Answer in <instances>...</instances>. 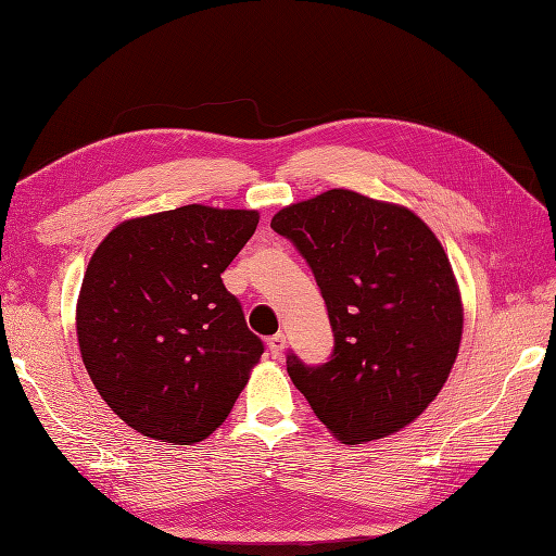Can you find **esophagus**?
I'll use <instances>...</instances> for the list:
<instances>
[{"label": "esophagus", "instance_id": "obj_1", "mask_svg": "<svg viewBox=\"0 0 556 556\" xmlns=\"http://www.w3.org/2000/svg\"><path fill=\"white\" fill-rule=\"evenodd\" d=\"M266 345H268V350H271V355L276 357V359H280L282 357V352H285V333H276V336H268L266 339Z\"/></svg>", "mask_w": 556, "mask_h": 556}]
</instances>
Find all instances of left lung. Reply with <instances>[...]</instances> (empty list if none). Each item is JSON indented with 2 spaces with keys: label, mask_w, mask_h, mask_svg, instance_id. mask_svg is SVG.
<instances>
[{
  "label": "left lung",
  "mask_w": 556,
  "mask_h": 556,
  "mask_svg": "<svg viewBox=\"0 0 556 556\" xmlns=\"http://www.w3.org/2000/svg\"><path fill=\"white\" fill-rule=\"evenodd\" d=\"M306 260L333 331L327 364L288 352V374L336 439L390 435L441 392L462 341V299L439 239L419 217L350 190L274 215Z\"/></svg>",
  "instance_id": "1"
}]
</instances>
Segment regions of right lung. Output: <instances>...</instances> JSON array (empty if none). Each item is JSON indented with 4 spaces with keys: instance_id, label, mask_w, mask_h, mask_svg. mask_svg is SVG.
Listing matches in <instances>:
<instances>
[{
    "instance_id": "right-lung-1",
    "label": "right lung",
    "mask_w": 556,
    "mask_h": 556,
    "mask_svg": "<svg viewBox=\"0 0 556 556\" xmlns=\"http://www.w3.org/2000/svg\"><path fill=\"white\" fill-rule=\"evenodd\" d=\"M257 211L180 206L117 225L80 285L83 364L125 425L190 445L220 427L264 352L220 274Z\"/></svg>"
}]
</instances>
